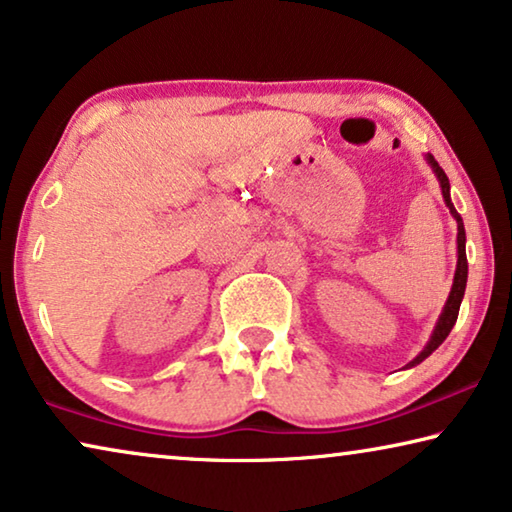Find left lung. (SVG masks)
<instances>
[{
    "label": "left lung",
    "instance_id": "8db88e82",
    "mask_svg": "<svg viewBox=\"0 0 512 512\" xmlns=\"http://www.w3.org/2000/svg\"><path fill=\"white\" fill-rule=\"evenodd\" d=\"M427 163H430L432 172L437 174L439 179V186H441V195H444V202L446 207L451 209V216L457 220V269H455V278H453V287H451V294H448V301L444 305V312H441L437 326H434V331L430 335V340H427V345L421 354H418L414 361L407 363V368H414V365L423 363L427 356H430L434 349H437L441 342L448 338V333L457 322V312H460V303L464 299V289H467V273H469V266H467V250H464V243H467V234H464V223L460 218V213L455 211L453 202H451V183H448L446 172L441 170L437 160H434L432 154L425 156Z\"/></svg>",
    "mask_w": 512,
    "mask_h": 512
}]
</instances>
